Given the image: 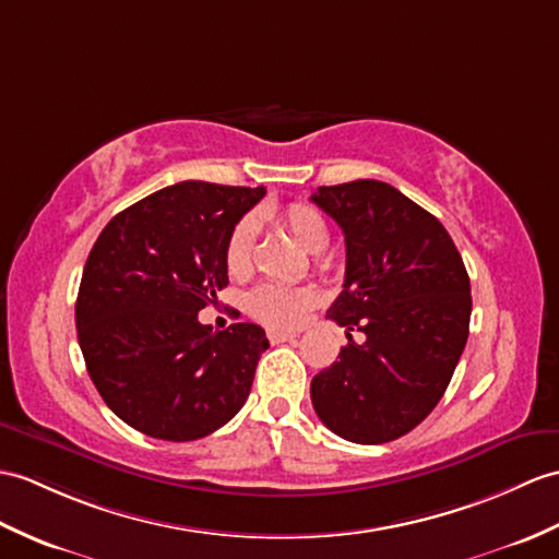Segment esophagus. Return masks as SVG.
<instances>
[{"instance_id": "34e87169", "label": "esophagus", "mask_w": 559, "mask_h": 559, "mask_svg": "<svg viewBox=\"0 0 559 559\" xmlns=\"http://www.w3.org/2000/svg\"><path fill=\"white\" fill-rule=\"evenodd\" d=\"M297 333H285V331H269V341L271 343H288V341H295Z\"/></svg>"}]
</instances>
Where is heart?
Listing matches in <instances>:
<instances>
[{
    "label": "heart",
    "instance_id": "b5f03b06",
    "mask_svg": "<svg viewBox=\"0 0 559 559\" xmlns=\"http://www.w3.org/2000/svg\"><path fill=\"white\" fill-rule=\"evenodd\" d=\"M278 224L290 233L295 242L309 254H319L326 250L329 245V224L314 206L295 202L285 206L278 216ZM254 238H257V218L242 216L233 230L228 233L224 262L233 276L248 274L252 266V252H254ZM317 293L311 288H285V285L264 283L248 295V309L250 314L259 321L269 323L276 329H293L302 323L311 309L317 307Z\"/></svg>",
    "mask_w": 559,
    "mask_h": 559
}]
</instances>
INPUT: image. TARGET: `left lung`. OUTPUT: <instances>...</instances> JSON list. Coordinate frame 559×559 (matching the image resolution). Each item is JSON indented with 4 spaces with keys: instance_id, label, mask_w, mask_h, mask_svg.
<instances>
[{
    "instance_id": "8db88e82",
    "label": "left lung",
    "mask_w": 559,
    "mask_h": 559,
    "mask_svg": "<svg viewBox=\"0 0 559 559\" xmlns=\"http://www.w3.org/2000/svg\"><path fill=\"white\" fill-rule=\"evenodd\" d=\"M311 202L345 236L343 293L326 317L349 338L311 379V405L335 436L388 443L433 412L455 373L469 338V276L443 224L393 186H321Z\"/></svg>"
}]
</instances>
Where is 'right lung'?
<instances>
[{"label": "right lung", "instance_id": "obj_1", "mask_svg": "<svg viewBox=\"0 0 559 559\" xmlns=\"http://www.w3.org/2000/svg\"><path fill=\"white\" fill-rule=\"evenodd\" d=\"M266 190L183 180L116 214L90 250L75 329L90 379L135 431L198 440L230 421L269 347L257 323L212 331L233 226Z\"/></svg>", "mask_w": 559, "mask_h": 559}]
</instances>
